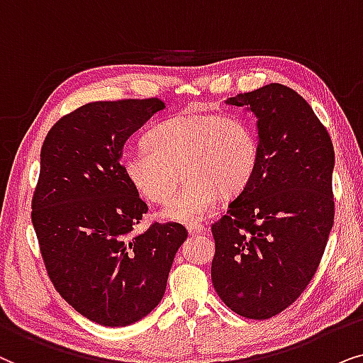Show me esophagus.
Listing matches in <instances>:
<instances>
[{
	"mask_svg": "<svg viewBox=\"0 0 363 363\" xmlns=\"http://www.w3.org/2000/svg\"><path fill=\"white\" fill-rule=\"evenodd\" d=\"M206 230H207V227L202 225V224H189V225H187V232H189L191 235L204 234Z\"/></svg>",
	"mask_w": 363,
	"mask_h": 363,
	"instance_id": "34e87169",
	"label": "esophagus"
}]
</instances>
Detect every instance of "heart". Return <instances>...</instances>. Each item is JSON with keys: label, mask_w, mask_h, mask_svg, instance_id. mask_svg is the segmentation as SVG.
Masks as SVG:
<instances>
[{"label": "heart", "mask_w": 363, "mask_h": 363, "mask_svg": "<svg viewBox=\"0 0 363 363\" xmlns=\"http://www.w3.org/2000/svg\"><path fill=\"white\" fill-rule=\"evenodd\" d=\"M144 146L147 151L121 157L125 181L143 199L162 204L171 197L181 167L186 184L161 217L182 224L209 216L220 196H239L259 162L250 125L238 116L219 113H181L162 121L146 134Z\"/></svg>", "instance_id": "1"}]
</instances>
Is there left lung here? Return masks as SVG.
I'll return each mask as SVG.
<instances>
[{
  "label": "left lung",
  "mask_w": 363,
  "mask_h": 363,
  "mask_svg": "<svg viewBox=\"0 0 363 363\" xmlns=\"http://www.w3.org/2000/svg\"><path fill=\"white\" fill-rule=\"evenodd\" d=\"M257 119L252 181L212 225L211 277L239 315L262 320L301 297L317 272L333 225L335 154L302 96L279 83L225 99Z\"/></svg>",
  "instance_id": "left-lung-1"
}]
</instances>
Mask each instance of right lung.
Listing matches in <instances>:
<instances>
[{"instance_id":"right-lung-1","label":"right lung","mask_w":363,"mask_h":363,"mask_svg":"<svg viewBox=\"0 0 363 363\" xmlns=\"http://www.w3.org/2000/svg\"><path fill=\"white\" fill-rule=\"evenodd\" d=\"M162 109L159 99L96 101L57 121L43 143L31 212L43 260L61 297L99 325L152 312L187 239L176 222L134 232L147 204L121 169L125 141Z\"/></svg>"}]
</instances>
